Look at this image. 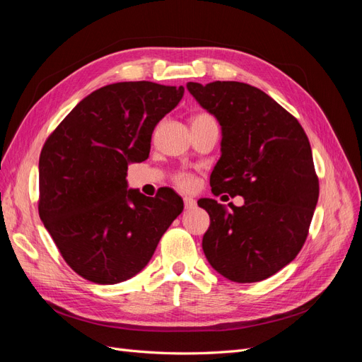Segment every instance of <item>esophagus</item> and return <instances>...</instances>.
<instances>
[{
	"mask_svg": "<svg viewBox=\"0 0 362 362\" xmlns=\"http://www.w3.org/2000/svg\"><path fill=\"white\" fill-rule=\"evenodd\" d=\"M184 206H185V210H192V208L196 206V201L193 198H190V196H185V198H184Z\"/></svg>",
	"mask_w": 362,
	"mask_h": 362,
	"instance_id": "34e87169",
	"label": "esophagus"
}]
</instances>
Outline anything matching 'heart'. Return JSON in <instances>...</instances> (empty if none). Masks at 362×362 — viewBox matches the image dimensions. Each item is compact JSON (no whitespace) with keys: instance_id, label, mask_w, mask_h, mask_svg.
I'll return each mask as SVG.
<instances>
[{"instance_id":"b5f03b06","label":"heart","mask_w":362,"mask_h":362,"mask_svg":"<svg viewBox=\"0 0 362 362\" xmlns=\"http://www.w3.org/2000/svg\"><path fill=\"white\" fill-rule=\"evenodd\" d=\"M205 120H214V119H213V116L206 115V113H198L192 117V124L205 122ZM173 181H175V184L180 185V187H182V189H190L194 184V177L189 172H178L173 177Z\"/></svg>"}]
</instances>
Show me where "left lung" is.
<instances>
[{
  "instance_id": "1",
  "label": "left lung",
  "mask_w": 362,
  "mask_h": 362,
  "mask_svg": "<svg viewBox=\"0 0 362 362\" xmlns=\"http://www.w3.org/2000/svg\"><path fill=\"white\" fill-rule=\"evenodd\" d=\"M189 92L222 127V157L213 194L243 196L233 211L199 199L210 216L202 238L211 267L229 281L267 279L291 262L308 237L319 178L302 125L275 100L238 81L187 83Z\"/></svg>"
}]
</instances>
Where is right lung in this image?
Wrapping results in <instances>:
<instances>
[{
    "label": "right lung",
    "mask_w": 362,
    "mask_h": 362,
    "mask_svg": "<svg viewBox=\"0 0 362 362\" xmlns=\"http://www.w3.org/2000/svg\"><path fill=\"white\" fill-rule=\"evenodd\" d=\"M184 87L124 81L101 87L48 136L39 158V216L66 264L87 281L133 278L182 211L172 189L127 190L128 163L148 158L152 131Z\"/></svg>",
    "instance_id": "right-lung-1"
}]
</instances>
